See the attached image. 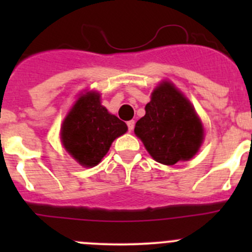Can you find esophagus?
<instances>
[{"mask_svg": "<svg viewBox=\"0 0 252 252\" xmlns=\"http://www.w3.org/2000/svg\"><path fill=\"white\" fill-rule=\"evenodd\" d=\"M126 126H128L129 131H131V130H133V129H134V126H135V122H134V121L126 122Z\"/></svg>", "mask_w": 252, "mask_h": 252, "instance_id": "esophagus-1", "label": "esophagus"}]
</instances>
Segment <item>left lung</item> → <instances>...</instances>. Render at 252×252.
<instances>
[{"instance_id": "obj_1", "label": "left lung", "mask_w": 252, "mask_h": 252, "mask_svg": "<svg viewBox=\"0 0 252 252\" xmlns=\"http://www.w3.org/2000/svg\"><path fill=\"white\" fill-rule=\"evenodd\" d=\"M145 112L134 131L152 158L173 166L196 154L204 139V128L191 103L173 84L164 81L157 86Z\"/></svg>"}]
</instances>
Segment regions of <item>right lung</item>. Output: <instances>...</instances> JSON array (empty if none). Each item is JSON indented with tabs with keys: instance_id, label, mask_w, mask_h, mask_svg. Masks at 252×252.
<instances>
[{
	"instance_id": "obj_1",
	"label": "right lung",
	"mask_w": 252,
	"mask_h": 252,
	"mask_svg": "<svg viewBox=\"0 0 252 252\" xmlns=\"http://www.w3.org/2000/svg\"><path fill=\"white\" fill-rule=\"evenodd\" d=\"M128 126L101 106L97 93L80 96L62 124L63 146L84 167L100 163L116 138Z\"/></svg>"
}]
</instances>
